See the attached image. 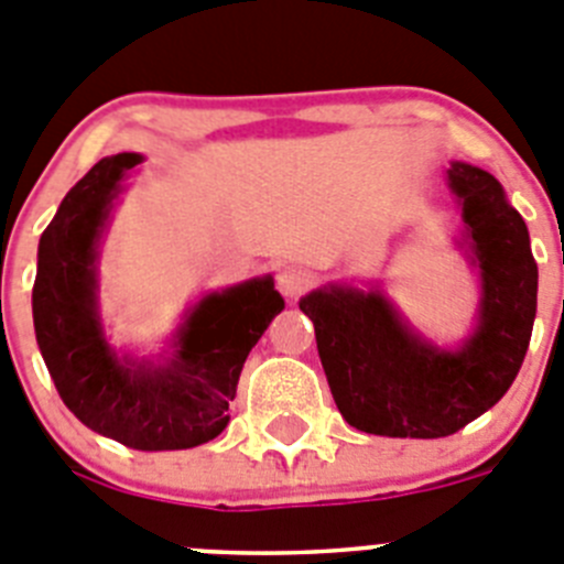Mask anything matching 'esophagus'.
<instances>
[{"label":"esophagus","mask_w":564,"mask_h":564,"mask_svg":"<svg viewBox=\"0 0 564 564\" xmlns=\"http://www.w3.org/2000/svg\"><path fill=\"white\" fill-rule=\"evenodd\" d=\"M275 283H278V292H281L283 297H297V294L306 292L308 283H312V272H308L303 263L286 261L278 267Z\"/></svg>","instance_id":"34e87169"}]
</instances>
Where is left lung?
I'll return each mask as SVG.
<instances>
[{
	"mask_svg": "<svg viewBox=\"0 0 564 564\" xmlns=\"http://www.w3.org/2000/svg\"><path fill=\"white\" fill-rule=\"evenodd\" d=\"M460 207L455 241L478 270L475 326L458 345L421 337L379 283H326L301 297L343 419L388 438H444L484 415L514 382L536 317L529 227L503 185L469 162H449Z\"/></svg>",
	"mask_w": 564,
	"mask_h": 564,
	"instance_id": "left-lung-1",
	"label": "left lung"
}]
</instances>
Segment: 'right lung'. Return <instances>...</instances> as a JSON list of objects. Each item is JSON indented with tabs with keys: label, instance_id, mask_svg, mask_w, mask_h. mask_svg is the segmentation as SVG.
I'll return each instance as SVG.
<instances>
[{
	"label": "right lung",
	"instance_id": "add662e5",
	"mask_svg": "<svg viewBox=\"0 0 564 564\" xmlns=\"http://www.w3.org/2000/svg\"><path fill=\"white\" fill-rule=\"evenodd\" d=\"M143 154L104 156L64 196L39 241L35 343L75 419L131 449H191L227 427L247 354L283 297L272 275L202 294L156 359L109 343L98 306L100 238Z\"/></svg>",
	"mask_w": 564,
	"mask_h": 564
}]
</instances>
